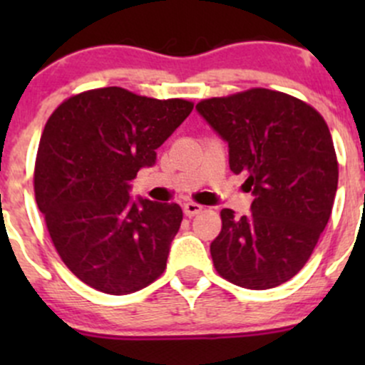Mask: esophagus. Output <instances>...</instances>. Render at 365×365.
<instances>
[{
	"label": "esophagus",
	"mask_w": 365,
	"mask_h": 365,
	"mask_svg": "<svg viewBox=\"0 0 365 365\" xmlns=\"http://www.w3.org/2000/svg\"><path fill=\"white\" fill-rule=\"evenodd\" d=\"M201 210H203V206L197 205V203H185V205H183V213H185L187 217L197 215Z\"/></svg>",
	"instance_id": "obj_1"
}]
</instances>
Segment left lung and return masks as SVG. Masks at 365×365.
Listing matches in <instances>:
<instances>
[{
  "label": "left lung",
  "instance_id": "obj_1",
  "mask_svg": "<svg viewBox=\"0 0 365 365\" xmlns=\"http://www.w3.org/2000/svg\"><path fill=\"white\" fill-rule=\"evenodd\" d=\"M196 109L226 139L231 171L254 194L251 215L220 210L213 267L242 288H275L304 268L332 213L339 164L329 125L307 102L267 88Z\"/></svg>",
  "mask_w": 365,
  "mask_h": 365
}]
</instances>
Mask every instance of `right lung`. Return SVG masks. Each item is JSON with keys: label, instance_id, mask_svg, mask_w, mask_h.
<instances>
[{"label": "right lung", "instance_id": "1", "mask_svg": "<svg viewBox=\"0 0 365 365\" xmlns=\"http://www.w3.org/2000/svg\"><path fill=\"white\" fill-rule=\"evenodd\" d=\"M194 104L125 88L88 90L47 120L35 160V200L61 261L109 295H128L165 270L183 213L176 203H132L128 182L155 164Z\"/></svg>", "mask_w": 365, "mask_h": 365}]
</instances>
